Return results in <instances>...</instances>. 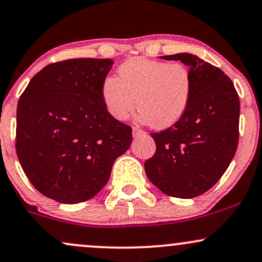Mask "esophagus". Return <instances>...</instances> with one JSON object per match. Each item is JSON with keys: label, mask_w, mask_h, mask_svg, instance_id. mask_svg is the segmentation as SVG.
I'll list each match as a JSON object with an SVG mask.
<instances>
[{"label": "esophagus", "mask_w": 262, "mask_h": 262, "mask_svg": "<svg viewBox=\"0 0 262 262\" xmlns=\"http://www.w3.org/2000/svg\"><path fill=\"white\" fill-rule=\"evenodd\" d=\"M143 135H145V133L143 130H141V129H139V128H133V137L134 138H139V137H143Z\"/></svg>", "instance_id": "esophagus-1"}]
</instances>
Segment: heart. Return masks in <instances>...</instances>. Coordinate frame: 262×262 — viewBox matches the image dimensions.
Returning a JSON list of instances; mask_svg holds the SVG:
<instances>
[{"instance_id":"1","label":"heart","mask_w":262,"mask_h":262,"mask_svg":"<svg viewBox=\"0 0 262 262\" xmlns=\"http://www.w3.org/2000/svg\"><path fill=\"white\" fill-rule=\"evenodd\" d=\"M117 74V78L106 77L101 84V99L116 121H125L137 105L138 121L166 129L187 112L193 79L181 63L134 57L122 63Z\"/></svg>"}]
</instances>
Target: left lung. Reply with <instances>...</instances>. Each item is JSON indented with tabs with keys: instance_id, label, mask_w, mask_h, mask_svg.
I'll use <instances>...</instances> for the list:
<instances>
[{
	"instance_id": "8db88e82",
	"label": "left lung",
	"mask_w": 262,
	"mask_h": 262,
	"mask_svg": "<svg viewBox=\"0 0 262 262\" xmlns=\"http://www.w3.org/2000/svg\"><path fill=\"white\" fill-rule=\"evenodd\" d=\"M188 66L193 95L181 121L152 133L156 152L145 161L147 178L169 196H199L219 182L234 157L241 103L232 80L191 53L161 56Z\"/></svg>"
}]
</instances>
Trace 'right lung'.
<instances>
[{"mask_svg":"<svg viewBox=\"0 0 262 262\" xmlns=\"http://www.w3.org/2000/svg\"><path fill=\"white\" fill-rule=\"evenodd\" d=\"M112 66L110 58L51 63L18 101L17 156L31 184L50 199L78 204L94 198L130 146L132 128L112 118L101 99Z\"/></svg>","mask_w":262,"mask_h":262,"instance_id":"obj_1","label":"right lung"}]
</instances>
